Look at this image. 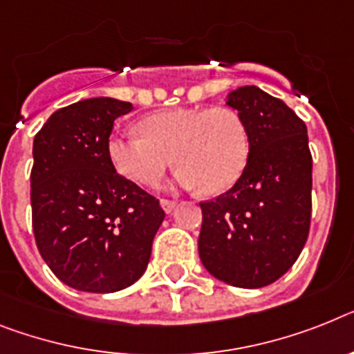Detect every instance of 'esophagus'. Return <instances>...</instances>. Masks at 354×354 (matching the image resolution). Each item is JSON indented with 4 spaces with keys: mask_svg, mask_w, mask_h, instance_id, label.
Returning a JSON list of instances; mask_svg holds the SVG:
<instances>
[{
    "mask_svg": "<svg viewBox=\"0 0 354 354\" xmlns=\"http://www.w3.org/2000/svg\"><path fill=\"white\" fill-rule=\"evenodd\" d=\"M160 205H162V209L169 214L174 210V207H176V200H167V198H163V200H160Z\"/></svg>",
    "mask_w": 354,
    "mask_h": 354,
    "instance_id": "esophagus-1",
    "label": "esophagus"
}]
</instances>
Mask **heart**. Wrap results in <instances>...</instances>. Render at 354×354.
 Masks as SVG:
<instances>
[{
  "label": "heart",
  "instance_id": "b5f03b06",
  "mask_svg": "<svg viewBox=\"0 0 354 354\" xmlns=\"http://www.w3.org/2000/svg\"><path fill=\"white\" fill-rule=\"evenodd\" d=\"M138 135H113L108 156L118 174L144 187L158 185L171 167L178 182L207 194L228 191L250 156V133L232 108H176L138 122Z\"/></svg>",
  "mask_w": 354,
  "mask_h": 354
}]
</instances>
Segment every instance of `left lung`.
Wrapping results in <instances>:
<instances>
[{
  "label": "left lung",
  "instance_id": "8db88e82",
  "mask_svg": "<svg viewBox=\"0 0 354 354\" xmlns=\"http://www.w3.org/2000/svg\"><path fill=\"white\" fill-rule=\"evenodd\" d=\"M250 133V156L236 185L201 201L198 250L214 277L263 288L299 259L311 223V158L306 124L281 99L255 86L232 91Z\"/></svg>",
  "mask_w": 354,
  "mask_h": 354
}]
</instances>
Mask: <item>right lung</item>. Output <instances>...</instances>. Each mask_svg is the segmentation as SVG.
I'll return each mask as SVG.
<instances>
[{"label":"right lung","instance_id":"right-lung-1","mask_svg":"<svg viewBox=\"0 0 354 354\" xmlns=\"http://www.w3.org/2000/svg\"><path fill=\"white\" fill-rule=\"evenodd\" d=\"M133 109L86 99L53 113L34 138L32 227L55 277L91 293H113L142 277L165 212L118 174L108 156L115 118Z\"/></svg>","mask_w":354,"mask_h":354}]
</instances>
